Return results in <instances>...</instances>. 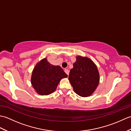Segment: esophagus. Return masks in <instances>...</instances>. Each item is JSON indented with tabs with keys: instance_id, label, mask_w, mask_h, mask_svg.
<instances>
[{
	"instance_id": "obj_1",
	"label": "esophagus",
	"mask_w": 131,
	"mask_h": 131,
	"mask_svg": "<svg viewBox=\"0 0 131 131\" xmlns=\"http://www.w3.org/2000/svg\"><path fill=\"white\" fill-rule=\"evenodd\" d=\"M65 73L68 75H69V70H68V69H65Z\"/></svg>"
}]
</instances>
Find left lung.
Returning <instances> with one entry per match:
<instances>
[{"instance_id":"left-lung-1","label":"left lung","mask_w":131,"mask_h":131,"mask_svg":"<svg viewBox=\"0 0 131 131\" xmlns=\"http://www.w3.org/2000/svg\"><path fill=\"white\" fill-rule=\"evenodd\" d=\"M74 91L82 97H88L95 91L99 84L100 76L95 64L90 58L77 57L69 75Z\"/></svg>"}]
</instances>
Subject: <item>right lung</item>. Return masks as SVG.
<instances>
[{"label":"right lung","mask_w":131,"mask_h":131,"mask_svg":"<svg viewBox=\"0 0 131 131\" xmlns=\"http://www.w3.org/2000/svg\"><path fill=\"white\" fill-rule=\"evenodd\" d=\"M67 77L60 66L52 65L44 58L32 71L31 84L38 93L48 95L56 90L60 80Z\"/></svg>","instance_id":"1"}]
</instances>
